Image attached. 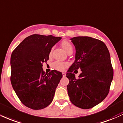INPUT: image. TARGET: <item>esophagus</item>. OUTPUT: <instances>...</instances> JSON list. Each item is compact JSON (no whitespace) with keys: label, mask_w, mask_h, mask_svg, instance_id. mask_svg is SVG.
Wrapping results in <instances>:
<instances>
[{"label":"esophagus","mask_w":123,"mask_h":123,"mask_svg":"<svg viewBox=\"0 0 123 123\" xmlns=\"http://www.w3.org/2000/svg\"><path fill=\"white\" fill-rule=\"evenodd\" d=\"M62 76H63V77H65L66 76V73H62Z\"/></svg>","instance_id":"1"}]
</instances>
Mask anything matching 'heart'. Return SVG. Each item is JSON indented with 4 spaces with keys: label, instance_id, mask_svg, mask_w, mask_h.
Returning <instances> with one entry per match:
<instances>
[{
    "label": "heart",
    "instance_id": "obj_1",
    "mask_svg": "<svg viewBox=\"0 0 123 123\" xmlns=\"http://www.w3.org/2000/svg\"><path fill=\"white\" fill-rule=\"evenodd\" d=\"M61 45L62 48L64 49L67 53H69V51H73V46H72V44L70 43V42H69V41L67 40H63L62 41ZM53 51V49H51L50 51L49 55H51L52 54ZM68 65V63L67 62H62L60 61H55L53 63L52 66L53 68L54 69H56L57 70L60 71H62L65 69V68H66Z\"/></svg>",
    "mask_w": 123,
    "mask_h": 123
}]
</instances>
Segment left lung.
Masks as SVG:
<instances>
[{"label": "left lung", "instance_id": "obj_1", "mask_svg": "<svg viewBox=\"0 0 123 123\" xmlns=\"http://www.w3.org/2000/svg\"><path fill=\"white\" fill-rule=\"evenodd\" d=\"M70 40L76 48V60L66 73L69 80L68 95L77 107L92 108L109 93L113 77L110 54L100 40L89 37H76ZM78 68L82 73L76 79L74 74Z\"/></svg>", "mask_w": 123, "mask_h": 123}]
</instances>
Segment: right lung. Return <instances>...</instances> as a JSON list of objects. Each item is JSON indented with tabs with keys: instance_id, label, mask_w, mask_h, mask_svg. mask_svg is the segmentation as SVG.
Here are the masks:
<instances>
[{
	"instance_id": "obj_1",
	"label": "right lung",
	"mask_w": 123,
	"mask_h": 123,
	"mask_svg": "<svg viewBox=\"0 0 123 123\" xmlns=\"http://www.w3.org/2000/svg\"><path fill=\"white\" fill-rule=\"evenodd\" d=\"M61 38L53 35H30L12 53V86L22 104L28 108L43 109L53 101L62 74L55 70L45 73L42 66L49 60L50 50Z\"/></svg>"
}]
</instances>
